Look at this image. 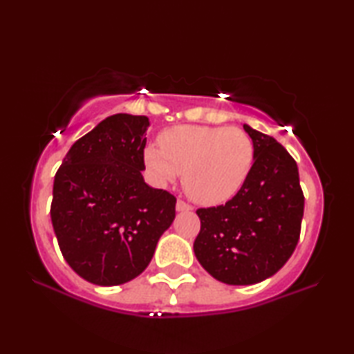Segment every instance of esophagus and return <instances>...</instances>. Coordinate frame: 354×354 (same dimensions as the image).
I'll return each mask as SVG.
<instances>
[{
	"instance_id": "34e87169",
	"label": "esophagus",
	"mask_w": 354,
	"mask_h": 354,
	"mask_svg": "<svg viewBox=\"0 0 354 354\" xmlns=\"http://www.w3.org/2000/svg\"><path fill=\"white\" fill-rule=\"evenodd\" d=\"M176 211L178 212H189V211H192V206L189 205V203H185L183 200H178L176 201Z\"/></svg>"
}]
</instances>
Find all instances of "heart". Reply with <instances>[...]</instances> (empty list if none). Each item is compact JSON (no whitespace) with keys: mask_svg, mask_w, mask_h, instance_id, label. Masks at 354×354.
<instances>
[{"mask_svg":"<svg viewBox=\"0 0 354 354\" xmlns=\"http://www.w3.org/2000/svg\"><path fill=\"white\" fill-rule=\"evenodd\" d=\"M160 148L148 145L143 160L159 185L183 173L184 190L201 205H218L243 187L254 164V143L241 128L183 124L159 136Z\"/></svg>","mask_w":354,"mask_h":354,"instance_id":"obj_1","label":"heart"}]
</instances>
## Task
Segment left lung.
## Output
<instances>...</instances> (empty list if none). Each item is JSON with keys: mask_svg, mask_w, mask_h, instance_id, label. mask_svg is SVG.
Here are the masks:
<instances>
[{"mask_svg": "<svg viewBox=\"0 0 354 354\" xmlns=\"http://www.w3.org/2000/svg\"><path fill=\"white\" fill-rule=\"evenodd\" d=\"M254 164L243 187L217 207L196 211L201 230L194 251L203 268L231 286L273 277L295 250L304 211L298 167L273 137L243 124Z\"/></svg>", "mask_w": 354, "mask_h": 354, "instance_id": "1", "label": "left lung"}]
</instances>
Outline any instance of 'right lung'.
Returning a JSON list of instances; mask_svg holds the SVG:
<instances>
[{"label":"right lung","mask_w":354,"mask_h":354,"mask_svg":"<svg viewBox=\"0 0 354 354\" xmlns=\"http://www.w3.org/2000/svg\"><path fill=\"white\" fill-rule=\"evenodd\" d=\"M148 127L145 115L107 117L71 145L55 176L50 214L59 248L92 284L139 277L175 220V196L142 176Z\"/></svg>","instance_id":"add662e5"}]
</instances>
